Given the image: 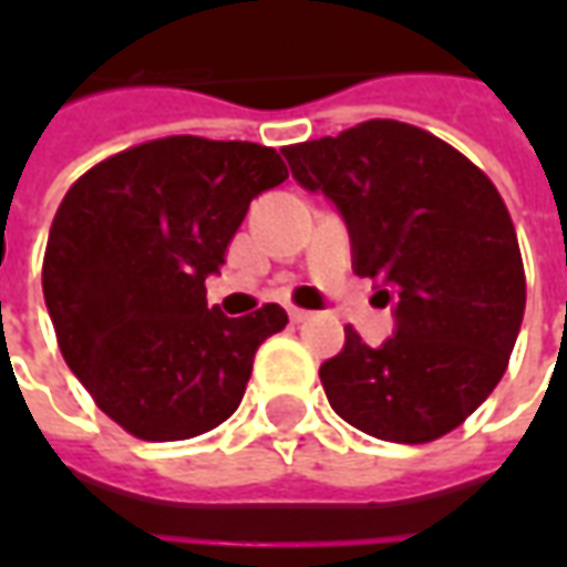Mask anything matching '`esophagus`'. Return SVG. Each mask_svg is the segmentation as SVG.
<instances>
[{"instance_id": "esophagus-1", "label": "esophagus", "mask_w": 567, "mask_h": 567, "mask_svg": "<svg viewBox=\"0 0 567 567\" xmlns=\"http://www.w3.org/2000/svg\"><path fill=\"white\" fill-rule=\"evenodd\" d=\"M288 316H291L295 324H303V321L312 319V312H307V309H297V307H288Z\"/></svg>"}]
</instances>
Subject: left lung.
<instances>
[{"instance_id": "1", "label": "left lung", "mask_w": 567, "mask_h": 567, "mask_svg": "<svg viewBox=\"0 0 567 567\" xmlns=\"http://www.w3.org/2000/svg\"><path fill=\"white\" fill-rule=\"evenodd\" d=\"M282 154L346 218L358 276L394 300V337L370 349L349 324L321 364L333 413L392 443L450 434L498 385L523 324V255L498 187L450 142L389 117Z\"/></svg>"}]
</instances>
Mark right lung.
Here are the masks:
<instances>
[{
	"label": "right lung",
	"mask_w": 567,
	"mask_h": 567,
	"mask_svg": "<svg viewBox=\"0 0 567 567\" xmlns=\"http://www.w3.org/2000/svg\"><path fill=\"white\" fill-rule=\"evenodd\" d=\"M288 166L258 142L166 136L117 151L69 187L51 224L42 291L56 343L93 404L140 440L218 427L246 394L279 303L227 319L206 276L260 190Z\"/></svg>",
	"instance_id": "add662e5"
}]
</instances>
